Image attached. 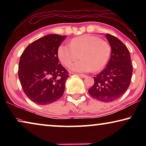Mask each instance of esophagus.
Here are the masks:
<instances>
[{"label":"esophagus","mask_w":146,"mask_h":146,"mask_svg":"<svg viewBox=\"0 0 146 146\" xmlns=\"http://www.w3.org/2000/svg\"><path fill=\"white\" fill-rule=\"evenodd\" d=\"M77 75H79L80 76H81V77H84V78L86 77V75H84V74H79V73H78V74H77Z\"/></svg>","instance_id":"esophagus-1"}]
</instances>
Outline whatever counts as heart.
Here are the masks:
<instances>
[{
    "mask_svg": "<svg viewBox=\"0 0 146 146\" xmlns=\"http://www.w3.org/2000/svg\"><path fill=\"white\" fill-rule=\"evenodd\" d=\"M111 48L108 42L95 35H84L73 38L70 44H61L58 48V56L61 63L77 72L102 70L110 58Z\"/></svg>",
    "mask_w": 146,
    "mask_h": 146,
    "instance_id": "heart-1",
    "label": "heart"
}]
</instances>
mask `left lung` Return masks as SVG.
I'll use <instances>...</instances> for the list:
<instances>
[{"label": "left lung", "mask_w": 146, "mask_h": 146, "mask_svg": "<svg viewBox=\"0 0 146 146\" xmlns=\"http://www.w3.org/2000/svg\"><path fill=\"white\" fill-rule=\"evenodd\" d=\"M111 48L107 66L94 76L95 83L88 90L93 98L110 102L122 96L129 88L133 67L129 51L122 41L110 34H106Z\"/></svg>", "instance_id": "left-lung-1"}]
</instances>
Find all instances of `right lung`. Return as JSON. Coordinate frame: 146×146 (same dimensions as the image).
<instances>
[{
  "label": "right lung",
  "mask_w": 146,
  "mask_h": 146,
  "mask_svg": "<svg viewBox=\"0 0 146 146\" xmlns=\"http://www.w3.org/2000/svg\"><path fill=\"white\" fill-rule=\"evenodd\" d=\"M66 36L48 35L26 47L19 64V78L27 97L47 105L63 95L68 71L58 64V48Z\"/></svg>",
  "instance_id": "right-lung-1"
}]
</instances>
